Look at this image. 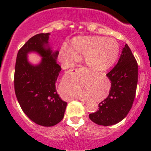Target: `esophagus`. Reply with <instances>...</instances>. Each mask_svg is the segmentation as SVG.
I'll return each mask as SVG.
<instances>
[{
	"label": "esophagus",
	"instance_id": "1",
	"mask_svg": "<svg viewBox=\"0 0 151 151\" xmlns=\"http://www.w3.org/2000/svg\"><path fill=\"white\" fill-rule=\"evenodd\" d=\"M77 99L80 100V101H85V99H81V98H77Z\"/></svg>",
	"mask_w": 151,
	"mask_h": 151
}]
</instances>
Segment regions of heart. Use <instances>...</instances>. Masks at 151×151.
Masks as SVG:
<instances>
[{"instance_id": "heart-1", "label": "heart", "mask_w": 151, "mask_h": 151, "mask_svg": "<svg viewBox=\"0 0 151 151\" xmlns=\"http://www.w3.org/2000/svg\"><path fill=\"white\" fill-rule=\"evenodd\" d=\"M73 48L63 45L61 57L63 60H74L78 54L86 56V62L91 68L103 71L111 67L118 59L119 46L115 39L100 36L76 38L72 41Z\"/></svg>"}]
</instances>
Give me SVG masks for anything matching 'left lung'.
<instances>
[{
    "label": "left lung",
    "instance_id": "1",
    "mask_svg": "<svg viewBox=\"0 0 151 151\" xmlns=\"http://www.w3.org/2000/svg\"><path fill=\"white\" fill-rule=\"evenodd\" d=\"M106 76L111 81L109 95L98 104L97 111L89 114L92 122L105 126L122 121L130 111L135 97L138 63L127 44L117 64Z\"/></svg>",
    "mask_w": 151,
    "mask_h": 151
}]
</instances>
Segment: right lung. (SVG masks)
Masks as SVG:
<instances>
[{"label":"right lung","instance_id":"obj_1","mask_svg":"<svg viewBox=\"0 0 151 151\" xmlns=\"http://www.w3.org/2000/svg\"><path fill=\"white\" fill-rule=\"evenodd\" d=\"M49 35H35L19 50L14 73L15 94L22 111L35 123L47 127L62 120L67 104L56 90L61 66L57 63L59 52H52L47 46ZM32 51L42 57L37 66L27 60Z\"/></svg>","mask_w":151,"mask_h":151}]
</instances>
